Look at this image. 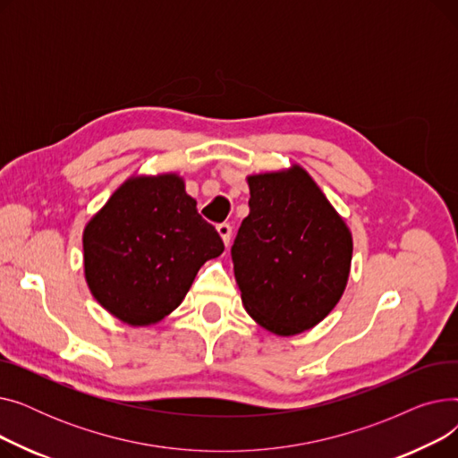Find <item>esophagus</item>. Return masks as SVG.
<instances>
[{
    "label": "esophagus",
    "instance_id": "1",
    "mask_svg": "<svg viewBox=\"0 0 458 458\" xmlns=\"http://www.w3.org/2000/svg\"><path fill=\"white\" fill-rule=\"evenodd\" d=\"M216 232H219V235L223 237L225 245L228 247V245H230V237H232V226H230L228 223H223V225L216 226Z\"/></svg>",
    "mask_w": 458,
    "mask_h": 458
}]
</instances>
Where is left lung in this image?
Wrapping results in <instances>:
<instances>
[{"mask_svg": "<svg viewBox=\"0 0 458 458\" xmlns=\"http://www.w3.org/2000/svg\"><path fill=\"white\" fill-rule=\"evenodd\" d=\"M250 213L232 245L249 316L278 335L316 327L347 285L352 237L301 166L249 176Z\"/></svg>", "mask_w": 458, "mask_h": 458, "instance_id": "obj_1", "label": "left lung"}]
</instances>
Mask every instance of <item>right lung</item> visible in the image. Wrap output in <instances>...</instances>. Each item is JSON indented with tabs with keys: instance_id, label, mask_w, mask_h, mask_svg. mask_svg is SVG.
<instances>
[{
	"instance_id": "obj_1",
	"label": "right lung",
	"mask_w": 458,
	"mask_h": 458,
	"mask_svg": "<svg viewBox=\"0 0 458 458\" xmlns=\"http://www.w3.org/2000/svg\"><path fill=\"white\" fill-rule=\"evenodd\" d=\"M223 250L221 235L176 174L128 180L83 232L90 293L131 327L171 314L199 269Z\"/></svg>"
}]
</instances>
